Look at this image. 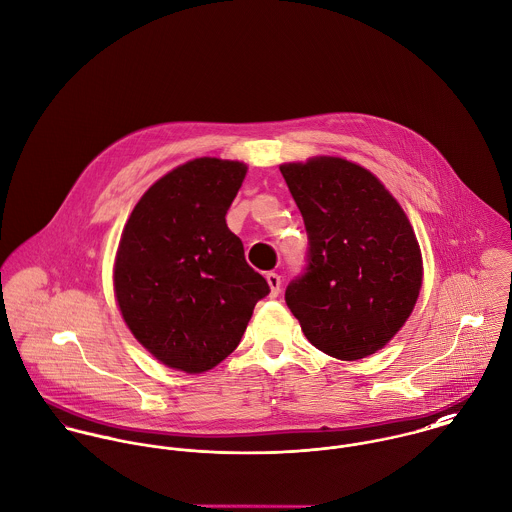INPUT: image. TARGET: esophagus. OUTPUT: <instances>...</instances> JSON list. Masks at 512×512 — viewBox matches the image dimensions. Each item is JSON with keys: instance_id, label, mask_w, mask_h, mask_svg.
Masks as SVG:
<instances>
[{"instance_id": "34e87169", "label": "esophagus", "mask_w": 512, "mask_h": 512, "mask_svg": "<svg viewBox=\"0 0 512 512\" xmlns=\"http://www.w3.org/2000/svg\"><path fill=\"white\" fill-rule=\"evenodd\" d=\"M265 279H267V283H269V287H271V297H277L279 295V291H281V275H277V273H267L265 275Z\"/></svg>"}]
</instances>
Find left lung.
Masks as SVG:
<instances>
[{"label": "left lung", "mask_w": 512, "mask_h": 512, "mask_svg": "<svg viewBox=\"0 0 512 512\" xmlns=\"http://www.w3.org/2000/svg\"><path fill=\"white\" fill-rule=\"evenodd\" d=\"M305 219L307 267L285 291L312 346L338 360L384 348L421 289V253L404 209L366 168L320 156L283 164Z\"/></svg>", "instance_id": "1"}]
</instances>
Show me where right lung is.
<instances>
[{"instance_id": "obj_1", "label": "right lung", "mask_w": 512, "mask_h": 512, "mask_svg": "<svg viewBox=\"0 0 512 512\" xmlns=\"http://www.w3.org/2000/svg\"><path fill=\"white\" fill-rule=\"evenodd\" d=\"M245 174L241 162H186L140 198L124 225L114 295L136 340L170 368L200 374L225 360L271 291L225 223Z\"/></svg>"}]
</instances>
